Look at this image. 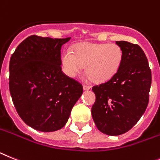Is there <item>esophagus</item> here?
I'll return each instance as SVG.
<instances>
[{
	"instance_id": "34e87169",
	"label": "esophagus",
	"mask_w": 160,
	"mask_h": 160,
	"mask_svg": "<svg viewBox=\"0 0 160 160\" xmlns=\"http://www.w3.org/2000/svg\"><path fill=\"white\" fill-rule=\"evenodd\" d=\"M83 88H84V90H88V89H90L91 86L90 85H88V84H84L83 85Z\"/></svg>"
}]
</instances>
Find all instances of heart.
Returning a JSON list of instances; mask_svg holds the SVG:
<instances>
[{
    "instance_id": "heart-1",
    "label": "heart",
    "mask_w": 160,
    "mask_h": 160,
    "mask_svg": "<svg viewBox=\"0 0 160 160\" xmlns=\"http://www.w3.org/2000/svg\"><path fill=\"white\" fill-rule=\"evenodd\" d=\"M123 58V49L117 44L85 43L77 47L75 53L66 50L62 62L71 77L80 73L86 65L87 73L97 81H104L117 73Z\"/></svg>"
}]
</instances>
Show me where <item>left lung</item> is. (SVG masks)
<instances>
[{"label": "left lung", "mask_w": 160, "mask_h": 160, "mask_svg": "<svg viewBox=\"0 0 160 160\" xmlns=\"http://www.w3.org/2000/svg\"><path fill=\"white\" fill-rule=\"evenodd\" d=\"M123 49L119 71L106 82L92 86L96 95L92 116L103 133L116 136L128 132L144 114L149 102L151 71L140 46L115 41Z\"/></svg>", "instance_id": "1"}]
</instances>
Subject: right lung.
I'll return each mask as SVG.
<instances>
[{
    "mask_svg": "<svg viewBox=\"0 0 160 160\" xmlns=\"http://www.w3.org/2000/svg\"><path fill=\"white\" fill-rule=\"evenodd\" d=\"M71 38L32 35L9 61V92L20 118L34 129L53 132L68 120L83 86L62 71V45Z\"/></svg>",
    "mask_w": 160,
    "mask_h": 160,
    "instance_id": "1",
    "label": "right lung"
}]
</instances>
